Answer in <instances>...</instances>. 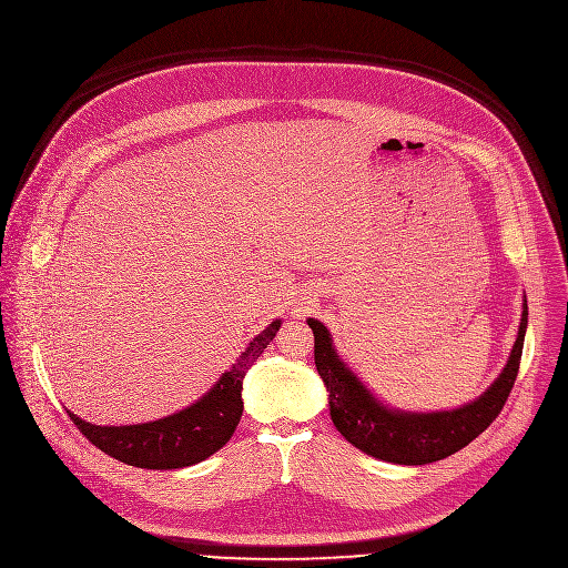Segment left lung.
<instances>
[{
	"label": "left lung",
	"instance_id": "left-lung-1",
	"mask_svg": "<svg viewBox=\"0 0 568 568\" xmlns=\"http://www.w3.org/2000/svg\"><path fill=\"white\" fill-rule=\"evenodd\" d=\"M306 322L313 328L315 367L326 385L328 409L337 432L376 459L398 466H425L464 449L504 409L519 372L528 306L524 300L513 354L493 387L466 407L436 414H407L381 405L337 358L326 326L313 317Z\"/></svg>",
	"mask_w": 568,
	"mask_h": 568
}]
</instances>
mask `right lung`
Segmentation results:
<instances>
[{"label": "right lung", "mask_w": 568, "mask_h": 568, "mask_svg": "<svg viewBox=\"0 0 568 568\" xmlns=\"http://www.w3.org/2000/svg\"><path fill=\"white\" fill-rule=\"evenodd\" d=\"M280 320L268 324L248 349L240 356L231 372H225L219 383L194 405L159 418L154 423L123 425V427H100L91 425L69 412L73 425L104 455L119 459L134 468L148 470H176L194 466L231 440L240 425L242 381L262 352L271 345L280 328Z\"/></svg>", "instance_id": "add662e5"}]
</instances>
